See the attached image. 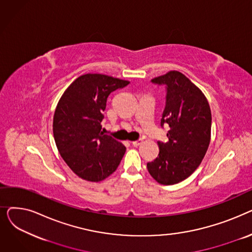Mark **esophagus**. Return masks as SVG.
<instances>
[{"label":"esophagus","instance_id":"34e87169","mask_svg":"<svg viewBox=\"0 0 252 252\" xmlns=\"http://www.w3.org/2000/svg\"><path fill=\"white\" fill-rule=\"evenodd\" d=\"M142 143H143V140H142V139H139V140H137V141H133V142H131V144H133L135 147H138L139 145H141Z\"/></svg>","mask_w":252,"mask_h":252}]
</instances>
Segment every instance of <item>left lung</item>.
<instances>
[{"mask_svg": "<svg viewBox=\"0 0 252 252\" xmlns=\"http://www.w3.org/2000/svg\"><path fill=\"white\" fill-rule=\"evenodd\" d=\"M156 85L166 88L161 126H169L168 141L158 142L159 154L147 168L161 185L178 184L200 165L210 143L211 111L201 90L177 70L154 77Z\"/></svg>", "mask_w": 252, "mask_h": 252, "instance_id": "1", "label": "left lung"}]
</instances>
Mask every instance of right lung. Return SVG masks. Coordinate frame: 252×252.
I'll return each mask as SVG.
<instances>
[{"label": "right lung", "instance_id": "add662e5", "mask_svg": "<svg viewBox=\"0 0 252 252\" xmlns=\"http://www.w3.org/2000/svg\"><path fill=\"white\" fill-rule=\"evenodd\" d=\"M129 84L109 75L87 73L65 90L53 118L57 149L73 173L100 182L116 170L126 152L124 145L104 135L101 122L110 93Z\"/></svg>", "mask_w": 252, "mask_h": 252}]
</instances>
